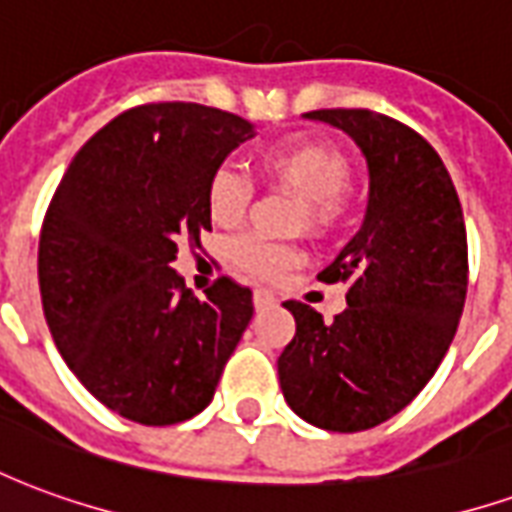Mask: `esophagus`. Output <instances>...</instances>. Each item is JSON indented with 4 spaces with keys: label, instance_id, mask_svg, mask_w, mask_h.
I'll list each match as a JSON object with an SVG mask.
<instances>
[{
    "label": "esophagus",
    "instance_id": "1",
    "mask_svg": "<svg viewBox=\"0 0 512 512\" xmlns=\"http://www.w3.org/2000/svg\"><path fill=\"white\" fill-rule=\"evenodd\" d=\"M252 301H255V310H268L271 304H274V293H268V290L263 288H257L255 290V296H252Z\"/></svg>",
    "mask_w": 512,
    "mask_h": 512
}]
</instances>
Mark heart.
<instances>
[{"label": "heart", "instance_id": "b5f03b06", "mask_svg": "<svg viewBox=\"0 0 512 512\" xmlns=\"http://www.w3.org/2000/svg\"><path fill=\"white\" fill-rule=\"evenodd\" d=\"M263 178L296 194L301 200L299 224H310L312 230L332 227L345 213L348 186L354 180V161L348 150L321 136H293L277 145H268L260 158ZM208 213L216 224L233 227L246 216L252 202V183L241 172L230 167L216 169L208 180ZM299 249L290 244H271L257 235H244L230 244V260L246 277L279 279L288 268L299 263Z\"/></svg>", "mask_w": 512, "mask_h": 512}]
</instances>
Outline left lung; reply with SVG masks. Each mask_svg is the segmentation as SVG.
Returning a JSON list of instances; mask_svg holds the SVG:
<instances>
[{"label": "left lung", "instance_id": "obj_1", "mask_svg": "<svg viewBox=\"0 0 512 512\" xmlns=\"http://www.w3.org/2000/svg\"><path fill=\"white\" fill-rule=\"evenodd\" d=\"M310 120L343 128L362 147L370 202L362 230L321 282H343L332 323L285 301L296 334L279 354V386L310 425L334 433L376 428L436 373L461 321L469 249L461 200L439 153L422 136L370 109H318Z\"/></svg>", "mask_w": 512, "mask_h": 512}]
</instances>
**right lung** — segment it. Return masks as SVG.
Returning a JSON list of instances; mask_svg holds the SVG:
<instances>
[{
	"label": "right lung",
	"instance_id": "1",
	"mask_svg": "<svg viewBox=\"0 0 512 512\" xmlns=\"http://www.w3.org/2000/svg\"><path fill=\"white\" fill-rule=\"evenodd\" d=\"M255 134L183 101L117 115L73 156L49 202L38 282L49 332L84 389L139 425L208 406L252 321V290L219 277L194 296L172 260L211 230L208 180Z\"/></svg>",
	"mask_w": 512,
	"mask_h": 512
}]
</instances>
